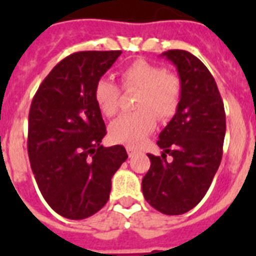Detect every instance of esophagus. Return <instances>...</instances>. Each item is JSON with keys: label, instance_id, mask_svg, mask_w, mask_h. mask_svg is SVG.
Returning <instances> with one entry per match:
<instances>
[{"label": "esophagus", "instance_id": "34e87169", "mask_svg": "<svg viewBox=\"0 0 256 256\" xmlns=\"http://www.w3.org/2000/svg\"><path fill=\"white\" fill-rule=\"evenodd\" d=\"M126 150H128V154L130 158H132L136 154V148L134 146H126Z\"/></svg>", "mask_w": 256, "mask_h": 256}]
</instances>
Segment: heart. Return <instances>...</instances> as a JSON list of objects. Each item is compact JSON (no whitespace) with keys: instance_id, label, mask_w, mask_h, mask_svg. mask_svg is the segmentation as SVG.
<instances>
[{"instance_id":"b5f03b06","label":"heart","mask_w":256,"mask_h":256,"mask_svg":"<svg viewBox=\"0 0 256 256\" xmlns=\"http://www.w3.org/2000/svg\"><path fill=\"white\" fill-rule=\"evenodd\" d=\"M120 80L126 90L138 88L134 102L136 110L116 118L110 124L108 134L114 142L138 144L156 128V116L168 120L176 114L182 100V84L176 74L144 60L124 66L120 72ZM92 96L104 116L116 114L120 92L112 80H98Z\"/></svg>"}]
</instances>
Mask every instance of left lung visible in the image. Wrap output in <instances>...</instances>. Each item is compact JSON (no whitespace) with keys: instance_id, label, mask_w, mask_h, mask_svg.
<instances>
[{"instance_id":"1","label":"left lung","mask_w":256,"mask_h":256,"mask_svg":"<svg viewBox=\"0 0 256 256\" xmlns=\"http://www.w3.org/2000/svg\"><path fill=\"white\" fill-rule=\"evenodd\" d=\"M162 56L176 66L182 100L156 140L162 156L148 154L152 164L142 179V191L160 212L180 215L202 200L220 164L226 114L216 82L200 60L178 49Z\"/></svg>"}]
</instances>
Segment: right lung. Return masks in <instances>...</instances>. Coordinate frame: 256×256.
I'll return each mask as SVG.
<instances>
[{
  "label": "right lung",
  "mask_w": 256,
  "mask_h": 256,
  "mask_svg": "<svg viewBox=\"0 0 256 256\" xmlns=\"http://www.w3.org/2000/svg\"><path fill=\"white\" fill-rule=\"evenodd\" d=\"M120 53L70 54L48 74L30 104V166L42 196L64 218L78 220L100 211L112 176L128 160L124 146L100 144L106 126L92 96Z\"/></svg>",
  "instance_id": "obj_1"
}]
</instances>
